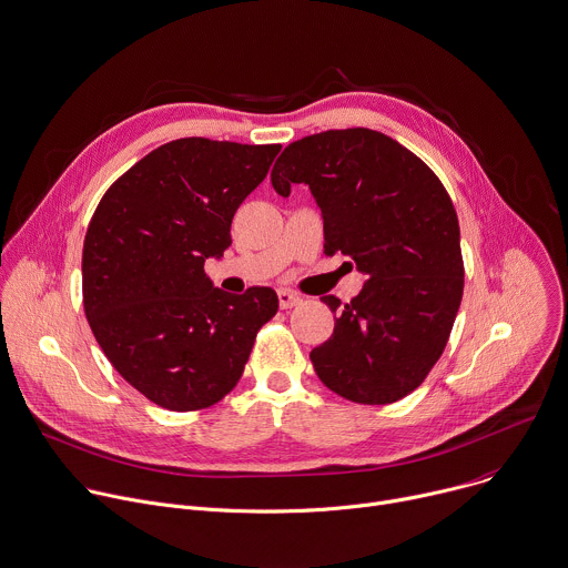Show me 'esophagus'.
Returning <instances> with one entry per match:
<instances>
[{
  "label": "esophagus",
  "mask_w": 568,
  "mask_h": 568,
  "mask_svg": "<svg viewBox=\"0 0 568 568\" xmlns=\"http://www.w3.org/2000/svg\"><path fill=\"white\" fill-rule=\"evenodd\" d=\"M298 303H301L298 294H294L290 290H278V305H281V310H290V307H294Z\"/></svg>",
  "instance_id": "esophagus-1"
}]
</instances>
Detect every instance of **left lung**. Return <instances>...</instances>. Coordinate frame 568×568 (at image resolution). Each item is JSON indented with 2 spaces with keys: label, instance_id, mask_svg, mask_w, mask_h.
<instances>
[{
  "label": "left lung",
  "instance_id": "1",
  "mask_svg": "<svg viewBox=\"0 0 568 568\" xmlns=\"http://www.w3.org/2000/svg\"><path fill=\"white\" fill-rule=\"evenodd\" d=\"M305 182L323 214L325 254L352 258L361 292L310 352L318 379L365 406L404 399L439 361L464 294L459 221L435 171L386 133L354 126L285 146L272 184ZM352 263H347L352 267Z\"/></svg>",
  "mask_w": 568,
  "mask_h": 568
}]
</instances>
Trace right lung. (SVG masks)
Masks as SVG:
<instances>
[{"label":"right lung","instance_id":"add662e5","mask_svg":"<svg viewBox=\"0 0 568 568\" xmlns=\"http://www.w3.org/2000/svg\"><path fill=\"white\" fill-rule=\"evenodd\" d=\"M281 144L171 140L102 196L82 250L84 314L122 379L173 413L219 404L243 376L272 287L227 294L205 274Z\"/></svg>","mask_w":568,"mask_h":568}]
</instances>
